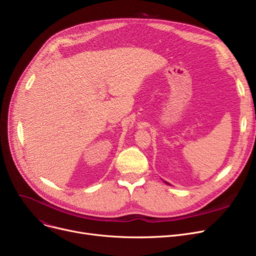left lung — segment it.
I'll return each instance as SVG.
<instances>
[{
	"label": "left lung",
	"mask_w": 256,
	"mask_h": 256,
	"mask_svg": "<svg viewBox=\"0 0 256 256\" xmlns=\"http://www.w3.org/2000/svg\"><path fill=\"white\" fill-rule=\"evenodd\" d=\"M167 184H168V182H167Z\"/></svg>",
	"instance_id": "8db88e82"
}]
</instances>
